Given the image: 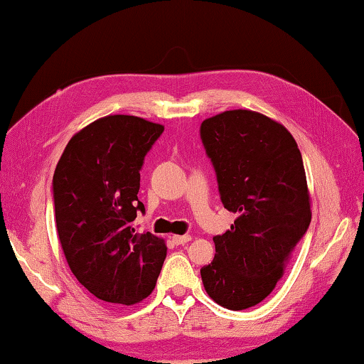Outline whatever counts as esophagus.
I'll return each instance as SVG.
<instances>
[{
	"mask_svg": "<svg viewBox=\"0 0 364 364\" xmlns=\"http://www.w3.org/2000/svg\"><path fill=\"white\" fill-rule=\"evenodd\" d=\"M172 240H174V244L182 245V244L190 242V240H192V236H172Z\"/></svg>",
	"mask_w": 364,
	"mask_h": 364,
	"instance_id": "obj_1",
	"label": "esophagus"
}]
</instances>
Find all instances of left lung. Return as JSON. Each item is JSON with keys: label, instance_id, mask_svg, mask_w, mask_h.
<instances>
[{"label": "left lung", "instance_id": "1", "mask_svg": "<svg viewBox=\"0 0 364 364\" xmlns=\"http://www.w3.org/2000/svg\"><path fill=\"white\" fill-rule=\"evenodd\" d=\"M200 136L223 205L237 215L231 229L213 237L216 254L200 270L201 282L215 303L242 311L275 289L309 228L303 156L282 124L245 109L203 120Z\"/></svg>", "mask_w": 364, "mask_h": 364}]
</instances>
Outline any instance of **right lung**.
Instances as JSON below:
<instances>
[{
    "label": "right lung",
    "mask_w": 364,
    "mask_h": 364,
    "mask_svg": "<svg viewBox=\"0 0 364 364\" xmlns=\"http://www.w3.org/2000/svg\"><path fill=\"white\" fill-rule=\"evenodd\" d=\"M164 127L135 115H107L82 128L53 174L58 239L66 262L97 299L132 306L148 298L163 268L164 239L138 234L144 156Z\"/></svg>",
    "instance_id": "right-lung-1"
}]
</instances>
